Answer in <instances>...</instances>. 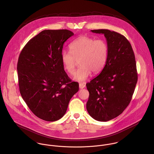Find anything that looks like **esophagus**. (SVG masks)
Segmentation results:
<instances>
[{"label": "esophagus", "mask_w": 154, "mask_h": 154, "mask_svg": "<svg viewBox=\"0 0 154 154\" xmlns=\"http://www.w3.org/2000/svg\"><path fill=\"white\" fill-rule=\"evenodd\" d=\"M79 87L80 89H83V88H84L85 87V85L84 84L80 83V84H79Z\"/></svg>", "instance_id": "obj_1"}]
</instances>
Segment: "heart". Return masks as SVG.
<instances>
[{
    "label": "heart",
    "mask_w": 154,
    "mask_h": 154,
    "mask_svg": "<svg viewBox=\"0 0 154 154\" xmlns=\"http://www.w3.org/2000/svg\"><path fill=\"white\" fill-rule=\"evenodd\" d=\"M70 51L63 50L60 59L64 69L70 74L75 72L77 61L81 66L75 73L73 79L82 82L87 79L91 72L99 73L105 66L109 54V46L103 39L81 36L69 45Z\"/></svg>",
    "instance_id": "b5f03b06"
}]
</instances>
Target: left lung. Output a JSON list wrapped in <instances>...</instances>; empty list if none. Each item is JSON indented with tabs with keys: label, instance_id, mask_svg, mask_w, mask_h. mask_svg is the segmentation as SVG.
Here are the masks:
<instances>
[{
	"label": "left lung",
	"instance_id": "1",
	"mask_svg": "<svg viewBox=\"0 0 154 154\" xmlns=\"http://www.w3.org/2000/svg\"><path fill=\"white\" fill-rule=\"evenodd\" d=\"M91 31L104 35L109 54L101 73L86 84L87 109L95 120L107 122L121 114L132 100L137 81L135 56L124 35L109 29Z\"/></svg>",
	"mask_w": 154,
	"mask_h": 154
}]
</instances>
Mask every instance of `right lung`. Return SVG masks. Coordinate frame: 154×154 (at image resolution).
Wrapping results in <instances>:
<instances>
[{"instance_id": "1", "label": "right lung", "mask_w": 154, "mask_h": 154, "mask_svg": "<svg viewBox=\"0 0 154 154\" xmlns=\"http://www.w3.org/2000/svg\"><path fill=\"white\" fill-rule=\"evenodd\" d=\"M73 34L67 29L42 31L26 44L18 58L22 98L31 111L45 121L60 119L79 90V84L69 78L60 59L63 44Z\"/></svg>"}]
</instances>
